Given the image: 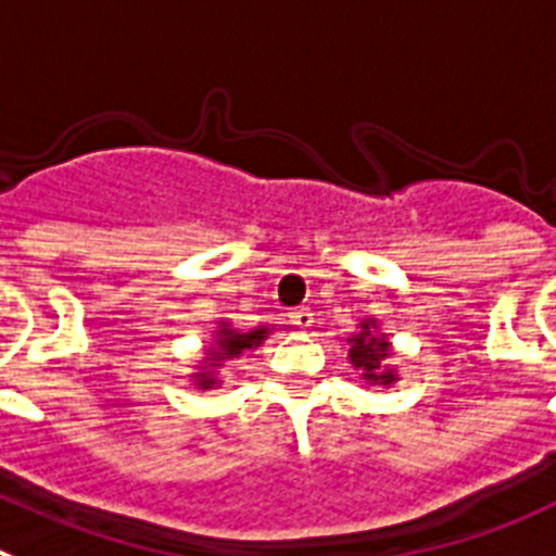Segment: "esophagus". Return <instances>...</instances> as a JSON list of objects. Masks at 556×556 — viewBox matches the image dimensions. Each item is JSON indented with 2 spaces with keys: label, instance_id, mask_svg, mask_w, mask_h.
I'll list each match as a JSON object with an SVG mask.
<instances>
[{
  "label": "esophagus",
  "instance_id": "obj_1",
  "mask_svg": "<svg viewBox=\"0 0 556 556\" xmlns=\"http://www.w3.org/2000/svg\"><path fill=\"white\" fill-rule=\"evenodd\" d=\"M291 325H296L299 330H307L313 325V313L307 307H299V311L291 313Z\"/></svg>",
  "mask_w": 556,
  "mask_h": 556
}]
</instances>
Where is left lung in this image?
<instances>
[{
	"label": "left lung",
	"mask_w": 556,
	"mask_h": 556,
	"mask_svg": "<svg viewBox=\"0 0 556 556\" xmlns=\"http://www.w3.org/2000/svg\"><path fill=\"white\" fill-rule=\"evenodd\" d=\"M350 361L355 364V369L364 371V378L371 380V383H394V371L383 369L386 358L392 355L389 350V341L383 336L375 332V325L371 321H364L361 325V332L350 338Z\"/></svg>",
	"instance_id": "1"
}]
</instances>
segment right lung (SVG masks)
Instances as JSON below:
<instances>
[{"mask_svg": "<svg viewBox=\"0 0 556 556\" xmlns=\"http://www.w3.org/2000/svg\"><path fill=\"white\" fill-rule=\"evenodd\" d=\"M268 336V330H251V332H238L231 330V327L224 325V330L218 332V350H210L212 358L210 361H220V358H235V355H240L243 350H254V346H260V341ZM218 366V364H212ZM198 378V386L201 389H212V386L218 383V380L212 378V371H201V375H195Z\"/></svg>", "mask_w": 556, "mask_h": 556, "instance_id": "1", "label": "right lung"}]
</instances>
